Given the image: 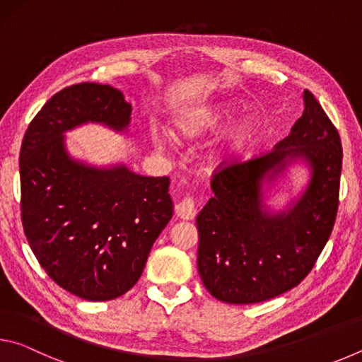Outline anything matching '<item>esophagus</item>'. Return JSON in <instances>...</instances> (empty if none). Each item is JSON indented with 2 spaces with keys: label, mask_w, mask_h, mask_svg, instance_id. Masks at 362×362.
<instances>
[{
  "label": "esophagus",
  "mask_w": 362,
  "mask_h": 362,
  "mask_svg": "<svg viewBox=\"0 0 362 362\" xmlns=\"http://www.w3.org/2000/svg\"><path fill=\"white\" fill-rule=\"evenodd\" d=\"M175 216L183 220H193L196 216L194 201L192 198L182 199L179 204H175Z\"/></svg>",
  "instance_id": "esophagus-1"
}]
</instances>
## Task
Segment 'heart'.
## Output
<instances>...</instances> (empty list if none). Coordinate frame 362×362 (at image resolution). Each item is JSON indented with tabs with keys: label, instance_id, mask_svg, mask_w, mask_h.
<instances>
[{
	"label": "heart",
	"instance_id": "obj_1",
	"mask_svg": "<svg viewBox=\"0 0 362 362\" xmlns=\"http://www.w3.org/2000/svg\"><path fill=\"white\" fill-rule=\"evenodd\" d=\"M233 105L230 102H217L203 108L192 110L180 115L174 121V129L177 136L185 139H194L211 132L222 126L233 113ZM252 122L247 118H238L225 127L222 136L217 139L212 148V156L217 161H225L240 153L252 137ZM158 144H166V137H158Z\"/></svg>",
	"mask_w": 362,
	"mask_h": 362
}]
</instances>
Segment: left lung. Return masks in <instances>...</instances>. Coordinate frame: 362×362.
Wrapping results in <instances>:
<instances>
[{
  "mask_svg": "<svg viewBox=\"0 0 362 362\" xmlns=\"http://www.w3.org/2000/svg\"><path fill=\"white\" fill-rule=\"evenodd\" d=\"M303 115L274 148L233 164L211 182L214 198L196 217L198 272L212 297L249 305L302 283L332 231L339 207L341 142L310 90ZM307 169L297 195L271 204L277 180L292 165Z\"/></svg>",
  "mask_w": 362,
  "mask_h": 362,
  "instance_id": "obj_1",
  "label": "left lung"
}]
</instances>
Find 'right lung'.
<instances>
[{
	"label": "right lung",
	"mask_w": 362,
	"mask_h": 362,
	"mask_svg": "<svg viewBox=\"0 0 362 362\" xmlns=\"http://www.w3.org/2000/svg\"><path fill=\"white\" fill-rule=\"evenodd\" d=\"M131 115L119 89L75 84L45 103L22 142L21 206L30 247L49 278L89 302L129 291L173 218L168 177L136 174L122 161L97 166L66 148L65 132L86 124L129 134Z\"/></svg>",
	"instance_id": "add662e5"
}]
</instances>
